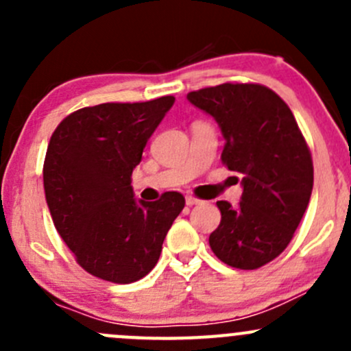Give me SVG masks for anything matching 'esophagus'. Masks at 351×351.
<instances>
[{
    "instance_id": "34e87169",
    "label": "esophagus",
    "mask_w": 351,
    "mask_h": 351,
    "mask_svg": "<svg viewBox=\"0 0 351 351\" xmlns=\"http://www.w3.org/2000/svg\"><path fill=\"white\" fill-rule=\"evenodd\" d=\"M185 202H186V205H189V207H192V205H198V204H200L202 200H198V198L193 197V195H186V197H185Z\"/></svg>"
}]
</instances>
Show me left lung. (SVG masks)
<instances>
[{"label":"left lung","mask_w":351,"mask_h":351,"mask_svg":"<svg viewBox=\"0 0 351 351\" xmlns=\"http://www.w3.org/2000/svg\"><path fill=\"white\" fill-rule=\"evenodd\" d=\"M186 100L217 122L222 161L241 175V202H217L221 224L208 238L210 250L239 270L263 267L285 250L309 205V147L290 108L267 86L224 83Z\"/></svg>","instance_id":"obj_1"}]
</instances>
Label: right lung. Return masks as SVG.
<instances>
[{
  "instance_id": "obj_1",
  "label": "right lung",
  "mask_w": 351,
  "mask_h": 351,
  "mask_svg": "<svg viewBox=\"0 0 351 351\" xmlns=\"http://www.w3.org/2000/svg\"><path fill=\"white\" fill-rule=\"evenodd\" d=\"M175 97L101 104L67 115L44 162L49 212L62 241L88 271L113 284L146 277L185 207L178 192L137 200L130 175Z\"/></svg>"
}]
</instances>
